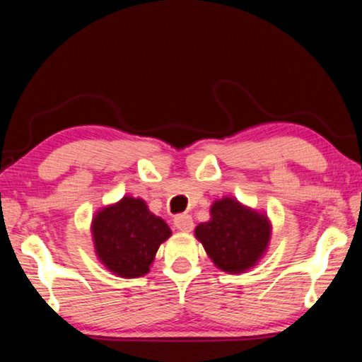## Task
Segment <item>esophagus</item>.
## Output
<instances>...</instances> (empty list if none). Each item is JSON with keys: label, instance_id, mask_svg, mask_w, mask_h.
Returning a JSON list of instances; mask_svg holds the SVG:
<instances>
[{"label": "esophagus", "instance_id": "34e87169", "mask_svg": "<svg viewBox=\"0 0 362 362\" xmlns=\"http://www.w3.org/2000/svg\"><path fill=\"white\" fill-rule=\"evenodd\" d=\"M174 225L177 230L188 233L193 230V218L192 216H188V214H180V216H177L174 218Z\"/></svg>", "mask_w": 362, "mask_h": 362}]
</instances>
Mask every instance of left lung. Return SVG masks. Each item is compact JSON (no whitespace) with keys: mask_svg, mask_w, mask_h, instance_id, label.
<instances>
[{"mask_svg":"<svg viewBox=\"0 0 362 362\" xmlns=\"http://www.w3.org/2000/svg\"><path fill=\"white\" fill-rule=\"evenodd\" d=\"M214 265L225 273H244L267 252L272 223L267 214L241 204L230 196L214 201L211 220L194 228Z\"/></svg>","mask_w":362,"mask_h":362,"instance_id":"left-lung-1","label":"left lung"}]
</instances>
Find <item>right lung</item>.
<instances>
[{
    "mask_svg": "<svg viewBox=\"0 0 362 362\" xmlns=\"http://www.w3.org/2000/svg\"><path fill=\"white\" fill-rule=\"evenodd\" d=\"M90 233L97 259L119 278L145 276L159 246L173 235L144 199L132 196L97 211Z\"/></svg>",
    "mask_w": 362,
    "mask_h": 362,
    "instance_id": "add662e5",
    "label": "right lung"
}]
</instances>
